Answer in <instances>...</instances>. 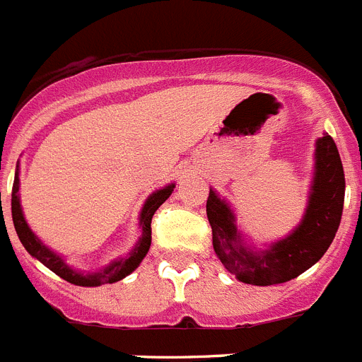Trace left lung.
Wrapping results in <instances>:
<instances>
[{
    "label": "left lung",
    "mask_w": 362,
    "mask_h": 362,
    "mask_svg": "<svg viewBox=\"0 0 362 362\" xmlns=\"http://www.w3.org/2000/svg\"><path fill=\"white\" fill-rule=\"evenodd\" d=\"M344 168L335 140L325 133L316 140L315 177L309 203L298 228L268 250L253 252L240 237L235 214L211 188L207 218L213 229V247L226 270L247 285L286 283L320 261L335 238L344 207Z\"/></svg>",
    "instance_id": "obj_1"
}]
</instances>
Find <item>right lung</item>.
Returning a JSON list of instances; mask_svg holds the SVG:
<instances>
[{"label":"right lung","instance_id":"obj_1","mask_svg":"<svg viewBox=\"0 0 362 362\" xmlns=\"http://www.w3.org/2000/svg\"><path fill=\"white\" fill-rule=\"evenodd\" d=\"M175 185H168V187L160 188L157 192H153L146 199L144 207H142V213H140V226H142V237H140L139 244L134 246V250H131V253L125 259H118V261H112L110 264H107L105 268H101L100 272H94V274H83V272H77L74 268H70L64 262L61 255L53 253L47 246H44V242L31 231V228L27 226L25 218L22 213V205H20V196H18V190H20V179L14 177L13 185V199H11V209H13V222L14 229H16V235L20 238V242L23 244L29 255H33L35 259L47 267L52 272H55L57 276L62 277L64 281L71 283V285L79 286H100L105 285V283H116L124 279L125 276H129L131 272L136 270L142 259L148 253L149 246H151V218H153L155 211L163 205L166 199L170 198V194L174 192Z\"/></svg>","mask_w":362,"mask_h":362}]
</instances>
